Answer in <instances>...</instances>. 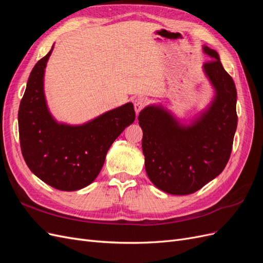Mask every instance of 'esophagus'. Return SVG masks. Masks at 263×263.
Instances as JSON below:
<instances>
[{
	"label": "esophagus",
	"mask_w": 263,
	"mask_h": 263,
	"mask_svg": "<svg viewBox=\"0 0 263 263\" xmlns=\"http://www.w3.org/2000/svg\"><path fill=\"white\" fill-rule=\"evenodd\" d=\"M147 104H148V101L144 97H138V98L135 99L134 100V106H135V110H136V114H138L140 110L144 108Z\"/></svg>",
	"instance_id": "34e87169"
}]
</instances>
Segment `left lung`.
I'll return each mask as SVG.
<instances>
[{
    "label": "left lung",
    "instance_id": "left-lung-1",
    "mask_svg": "<svg viewBox=\"0 0 263 263\" xmlns=\"http://www.w3.org/2000/svg\"><path fill=\"white\" fill-rule=\"evenodd\" d=\"M212 60L203 65L214 87L211 104L183 125L162 105H148L138 116L142 153L150 181L165 193L192 194L222 172L237 128V91L217 51L203 46Z\"/></svg>",
    "mask_w": 263,
    "mask_h": 263
}]
</instances>
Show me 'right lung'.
I'll list each match as a JSON object with an SVG mask.
<instances>
[{
    "mask_svg": "<svg viewBox=\"0 0 263 263\" xmlns=\"http://www.w3.org/2000/svg\"><path fill=\"white\" fill-rule=\"evenodd\" d=\"M51 50L29 74L18 109L22 154L30 171L60 191H77L97 179L114 140L135 121L133 103L110 109L82 125L58 123L44 92Z\"/></svg>",
    "mask_w": 263,
    "mask_h": 263,
    "instance_id": "obj_1",
    "label": "right lung"
}]
</instances>
